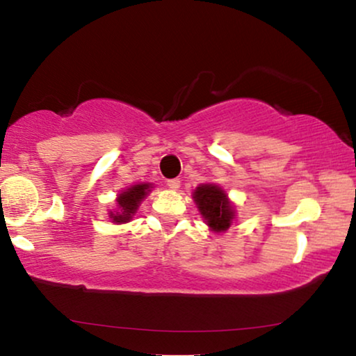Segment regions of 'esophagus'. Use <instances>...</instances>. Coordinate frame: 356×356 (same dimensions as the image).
I'll list each match as a JSON object with an SVG mask.
<instances>
[{
  "label": "esophagus",
  "instance_id": "1",
  "mask_svg": "<svg viewBox=\"0 0 356 356\" xmlns=\"http://www.w3.org/2000/svg\"><path fill=\"white\" fill-rule=\"evenodd\" d=\"M168 187L170 191H179L181 188V181L179 179H170V181H168Z\"/></svg>",
  "mask_w": 356,
  "mask_h": 356
}]
</instances>
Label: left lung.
Instances as JSON below:
<instances>
[{"label": "left lung", "instance_id": "left-lung-1", "mask_svg": "<svg viewBox=\"0 0 356 356\" xmlns=\"http://www.w3.org/2000/svg\"><path fill=\"white\" fill-rule=\"evenodd\" d=\"M192 198L210 231L225 233L229 229L236 218V208L222 187L216 184H200L193 191Z\"/></svg>", "mask_w": 356, "mask_h": 356}]
</instances>
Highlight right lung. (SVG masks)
Segmentation results:
<instances>
[{"instance_id": "obj_1", "label": "right lung", "mask_w": 356, "mask_h": 356, "mask_svg": "<svg viewBox=\"0 0 356 356\" xmlns=\"http://www.w3.org/2000/svg\"><path fill=\"white\" fill-rule=\"evenodd\" d=\"M151 188H153V184L149 182H140L135 184V186L123 188L115 198L117 208L108 213V218H111L112 222H115V225H125V222H129L135 213L138 211L141 202L148 197Z\"/></svg>"}]
</instances>
